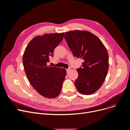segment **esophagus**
I'll use <instances>...</instances> for the list:
<instances>
[{
  "mask_svg": "<svg viewBox=\"0 0 130 130\" xmlns=\"http://www.w3.org/2000/svg\"><path fill=\"white\" fill-rule=\"evenodd\" d=\"M70 70H71V69H70V68H68V69H67L66 70V71H67V73H68Z\"/></svg>",
  "mask_w": 130,
  "mask_h": 130,
  "instance_id": "34e87169",
  "label": "esophagus"
}]
</instances>
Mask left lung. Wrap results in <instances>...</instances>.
Listing matches in <instances>:
<instances>
[{
	"label": "left lung",
	"instance_id": "1",
	"mask_svg": "<svg viewBox=\"0 0 130 130\" xmlns=\"http://www.w3.org/2000/svg\"><path fill=\"white\" fill-rule=\"evenodd\" d=\"M64 38L74 56L84 60L82 68L77 69V89L84 95L94 93L103 85L108 70L106 48L97 36L86 30H71L64 33Z\"/></svg>",
	"mask_w": 130,
	"mask_h": 130
}]
</instances>
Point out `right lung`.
<instances>
[{
  "mask_svg": "<svg viewBox=\"0 0 130 130\" xmlns=\"http://www.w3.org/2000/svg\"><path fill=\"white\" fill-rule=\"evenodd\" d=\"M64 33L35 36L25 50L23 62L27 77L32 87L43 97L59 95L66 76L64 68L48 66L49 57L63 38Z\"/></svg>",
  "mask_w": 130,
  "mask_h": 130,
  "instance_id": "add662e5",
  "label": "right lung"
}]
</instances>
